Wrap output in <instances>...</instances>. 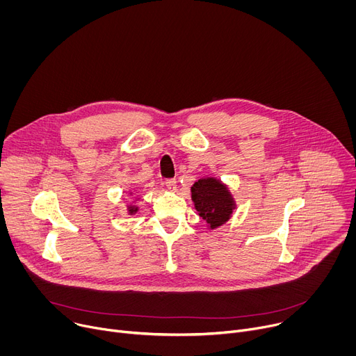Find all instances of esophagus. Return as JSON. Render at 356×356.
<instances>
[{
    "label": "esophagus",
    "mask_w": 356,
    "mask_h": 356,
    "mask_svg": "<svg viewBox=\"0 0 356 356\" xmlns=\"http://www.w3.org/2000/svg\"><path fill=\"white\" fill-rule=\"evenodd\" d=\"M165 186H166V188L170 190V191H176V190H177V184H176V180H175V179H168V180H165Z\"/></svg>",
    "instance_id": "1"
}]
</instances>
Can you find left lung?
I'll list each match as a JSON object with an SVG mask.
<instances>
[{"label":"left lung","mask_w":356,"mask_h":356,"mask_svg":"<svg viewBox=\"0 0 356 356\" xmlns=\"http://www.w3.org/2000/svg\"><path fill=\"white\" fill-rule=\"evenodd\" d=\"M194 209L207 222L209 229L227 224L236 210V201L229 186L216 176L198 179L190 188Z\"/></svg>","instance_id":"left-lung-1"}]
</instances>
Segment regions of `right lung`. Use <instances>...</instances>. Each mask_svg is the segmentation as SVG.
<instances>
[{
    "mask_svg": "<svg viewBox=\"0 0 356 356\" xmlns=\"http://www.w3.org/2000/svg\"><path fill=\"white\" fill-rule=\"evenodd\" d=\"M128 194H129V195H132L134 193H132V191H129ZM139 198H140V197L135 195V197L131 200L129 204L127 206V213H128V216H135V214L139 211V206H138V201H139Z\"/></svg>",
    "mask_w": 356,
    "mask_h": 356,
    "instance_id": "right-lung-1",
    "label": "right lung"
}]
</instances>
